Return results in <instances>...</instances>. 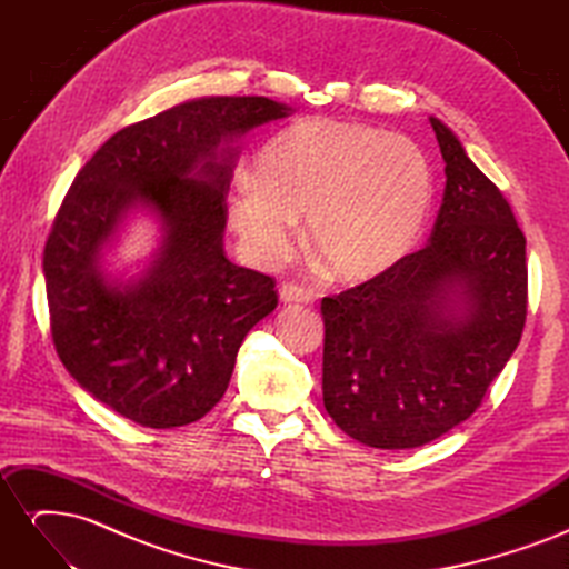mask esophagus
Here are the masks:
<instances>
[{
  "instance_id": "obj_1",
  "label": "esophagus",
  "mask_w": 569,
  "mask_h": 569,
  "mask_svg": "<svg viewBox=\"0 0 569 569\" xmlns=\"http://www.w3.org/2000/svg\"><path fill=\"white\" fill-rule=\"evenodd\" d=\"M280 301L282 303H308V301H313V295L299 284L287 282L280 287Z\"/></svg>"
}]
</instances>
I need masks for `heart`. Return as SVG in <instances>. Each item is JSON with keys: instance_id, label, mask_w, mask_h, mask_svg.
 Segmentation results:
<instances>
[{"instance_id": "b5f03b06", "label": "heart", "mask_w": 569, "mask_h": 569, "mask_svg": "<svg viewBox=\"0 0 569 569\" xmlns=\"http://www.w3.org/2000/svg\"><path fill=\"white\" fill-rule=\"evenodd\" d=\"M432 209L422 149L380 128L311 118L258 153L256 180H237L228 218L249 261L289 258L297 218L332 278L366 282L418 242Z\"/></svg>"}]
</instances>
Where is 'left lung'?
Segmentation results:
<instances>
[{
	"label": "left lung",
	"mask_w": 569,
	"mask_h": 569,
	"mask_svg": "<svg viewBox=\"0 0 569 569\" xmlns=\"http://www.w3.org/2000/svg\"><path fill=\"white\" fill-rule=\"evenodd\" d=\"M429 123L446 163L429 244L320 306L325 410L372 449H416L468 420L527 318L510 203L439 118Z\"/></svg>",
	"instance_id": "obj_1"
}]
</instances>
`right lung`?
Instances as JSON below:
<instances>
[{
	"label": "right lung",
	"mask_w": 569,
	"mask_h": 569,
	"mask_svg": "<svg viewBox=\"0 0 569 569\" xmlns=\"http://www.w3.org/2000/svg\"><path fill=\"white\" fill-rule=\"evenodd\" d=\"M268 97H203L118 130L80 168L44 247L57 353L97 401L142 427L203 418L226 393L274 280L226 258L228 189L249 130L287 118ZM132 208L162 220L142 279L118 283L100 253Z\"/></svg>",
	"instance_id": "add662e5"
}]
</instances>
